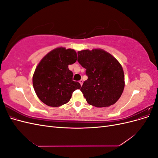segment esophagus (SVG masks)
<instances>
[{"mask_svg": "<svg viewBox=\"0 0 158 158\" xmlns=\"http://www.w3.org/2000/svg\"><path fill=\"white\" fill-rule=\"evenodd\" d=\"M79 83L81 85H82V84H83V80H80L79 81Z\"/></svg>", "mask_w": 158, "mask_h": 158, "instance_id": "obj_1", "label": "esophagus"}]
</instances>
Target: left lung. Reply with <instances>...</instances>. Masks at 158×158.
I'll return each instance as SVG.
<instances>
[{
    "instance_id": "8db88e82",
    "label": "left lung",
    "mask_w": 158,
    "mask_h": 158,
    "mask_svg": "<svg viewBox=\"0 0 158 158\" xmlns=\"http://www.w3.org/2000/svg\"><path fill=\"white\" fill-rule=\"evenodd\" d=\"M78 61L86 69L88 80L80 90L87 102L97 107L115 103L125 88L124 72L118 61L99 49L78 51Z\"/></svg>"
}]
</instances>
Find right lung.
I'll list each match as a JSON object with an SVG mask.
<instances>
[{"instance_id": "obj_1", "label": "right lung", "mask_w": 158, "mask_h": 158, "mask_svg": "<svg viewBox=\"0 0 158 158\" xmlns=\"http://www.w3.org/2000/svg\"><path fill=\"white\" fill-rule=\"evenodd\" d=\"M77 60L74 49L59 47L50 51L38 64L33 76V85L37 97L50 107L68 103L72 94L80 89L79 82L73 80L69 65Z\"/></svg>"}]
</instances>
